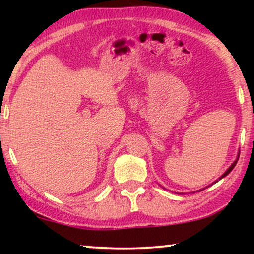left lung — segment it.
Instances as JSON below:
<instances>
[{
    "instance_id": "8db88e82",
    "label": "left lung",
    "mask_w": 254,
    "mask_h": 254,
    "mask_svg": "<svg viewBox=\"0 0 254 254\" xmlns=\"http://www.w3.org/2000/svg\"><path fill=\"white\" fill-rule=\"evenodd\" d=\"M238 160H239V155H238V159H237V160H235V161H234V162H233V164H232V165H230V167H229V168H228V170H227L226 172H224V173L222 174V177H221V178H220V179H222V178H224V177H226V176H228V174L230 173V172H232V170H233V168H234V167H235V165H237ZM215 183H216V182H215Z\"/></svg>"
}]
</instances>
